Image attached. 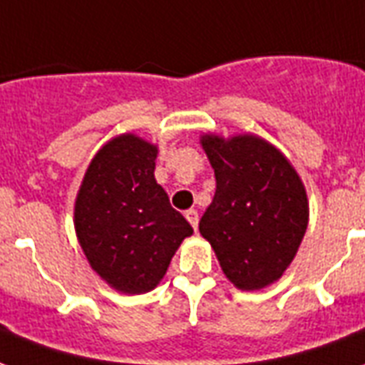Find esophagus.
Wrapping results in <instances>:
<instances>
[{
	"label": "esophagus",
	"instance_id": "1",
	"mask_svg": "<svg viewBox=\"0 0 365 365\" xmlns=\"http://www.w3.org/2000/svg\"><path fill=\"white\" fill-rule=\"evenodd\" d=\"M185 218L190 220V224L193 226V230H197V226H199V212L193 209L187 210V212H185Z\"/></svg>",
	"mask_w": 365,
	"mask_h": 365
}]
</instances>
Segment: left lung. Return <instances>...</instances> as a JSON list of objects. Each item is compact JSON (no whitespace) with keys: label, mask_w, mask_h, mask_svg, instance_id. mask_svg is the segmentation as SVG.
I'll list each match as a JSON object with an SVG mask.
<instances>
[{"label":"left lung","mask_w":365,"mask_h":365,"mask_svg":"<svg viewBox=\"0 0 365 365\" xmlns=\"http://www.w3.org/2000/svg\"><path fill=\"white\" fill-rule=\"evenodd\" d=\"M217 191L199 222L222 272L240 290L284 274L309 222L306 185L279 148L253 133L199 137Z\"/></svg>","instance_id":"8db88e82"}]
</instances>
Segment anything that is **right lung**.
Instances as JSON below:
<instances>
[{
  "instance_id": "1",
  "label": "right lung",
  "mask_w": 365,
  "mask_h": 365,
  "mask_svg": "<svg viewBox=\"0 0 365 365\" xmlns=\"http://www.w3.org/2000/svg\"><path fill=\"white\" fill-rule=\"evenodd\" d=\"M158 147L135 133L112 137L88 164L73 224L88 265L110 288L145 294L160 284L193 228L156 183Z\"/></svg>"
}]
</instances>
